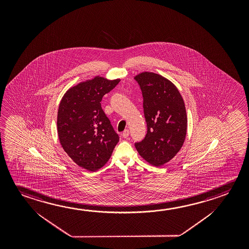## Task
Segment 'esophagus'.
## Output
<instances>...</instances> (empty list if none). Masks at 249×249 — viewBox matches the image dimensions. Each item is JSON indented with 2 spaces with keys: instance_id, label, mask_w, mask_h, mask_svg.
I'll list each match as a JSON object with an SVG mask.
<instances>
[{
  "instance_id": "1",
  "label": "esophagus",
  "mask_w": 249,
  "mask_h": 249,
  "mask_svg": "<svg viewBox=\"0 0 249 249\" xmlns=\"http://www.w3.org/2000/svg\"><path fill=\"white\" fill-rule=\"evenodd\" d=\"M128 135H129V130H128V129L124 130V132L123 133V138H127V137H128Z\"/></svg>"
}]
</instances>
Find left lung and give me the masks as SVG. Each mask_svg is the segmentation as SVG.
<instances>
[{"mask_svg":"<svg viewBox=\"0 0 249 249\" xmlns=\"http://www.w3.org/2000/svg\"><path fill=\"white\" fill-rule=\"evenodd\" d=\"M142 92L147 135L135 143L139 155L151 165L160 167L173 159L183 145L188 118L179 90L170 81L152 72L136 75Z\"/></svg>","mask_w":249,"mask_h":249,"instance_id":"8db88e82","label":"left lung"}]
</instances>
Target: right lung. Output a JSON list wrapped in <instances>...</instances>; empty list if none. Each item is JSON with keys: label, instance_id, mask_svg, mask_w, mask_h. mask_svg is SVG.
<instances>
[{"label": "right lung", "instance_id": "add662e5", "mask_svg": "<svg viewBox=\"0 0 249 249\" xmlns=\"http://www.w3.org/2000/svg\"><path fill=\"white\" fill-rule=\"evenodd\" d=\"M96 76L66 92L57 114V131L61 147L78 166L89 171L107 162L119 135L102 110V97L120 82Z\"/></svg>", "mask_w": 249, "mask_h": 249}]
</instances>
